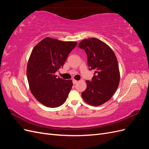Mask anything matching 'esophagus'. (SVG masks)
I'll list each match as a JSON object with an SVG mask.
<instances>
[{"instance_id":"1","label":"esophagus","mask_w":149,"mask_h":149,"mask_svg":"<svg viewBox=\"0 0 149 149\" xmlns=\"http://www.w3.org/2000/svg\"><path fill=\"white\" fill-rule=\"evenodd\" d=\"M78 83V81L77 80H75V79H73V83L74 84H76Z\"/></svg>"}]
</instances>
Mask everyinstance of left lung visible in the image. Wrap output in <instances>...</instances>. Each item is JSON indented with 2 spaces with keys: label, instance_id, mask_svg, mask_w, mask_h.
I'll list each match as a JSON object with an SVG mask.
<instances>
[{
  "label": "left lung",
  "instance_id": "8db88e82",
  "mask_svg": "<svg viewBox=\"0 0 149 149\" xmlns=\"http://www.w3.org/2000/svg\"><path fill=\"white\" fill-rule=\"evenodd\" d=\"M78 47L84 49L90 70H94L92 81L86 80L87 87L81 93L89 104L98 106L109 101L118 89L120 71L116 56L111 48L95 38L83 40Z\"/></svg>",
  "mask_w": 149,
  "mask_h": 149
}]
</instances>
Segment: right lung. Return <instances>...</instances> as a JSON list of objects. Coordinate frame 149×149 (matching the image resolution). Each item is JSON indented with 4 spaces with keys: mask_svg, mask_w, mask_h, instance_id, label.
Masks as SVG:
<instances>
[{
    "mask_svg": "<svg viewBox=\"0 0 149 149\" xmlns=\"http://www.w3.org/2000/svg\"><path fill=\"white\" fill-rule=\"evenodd\" d=\"M77 42H63L46 37L33 48L26 67L30 91L38 102L48 107L61 106L73 86L71 79L56 78V71L63 66Z\"/></svg>",
    "mask_w": 149,
    "mask_h": 149,
    "instance_id": "right-lung-1",
    "label": "right lung"
}]
</instances>
